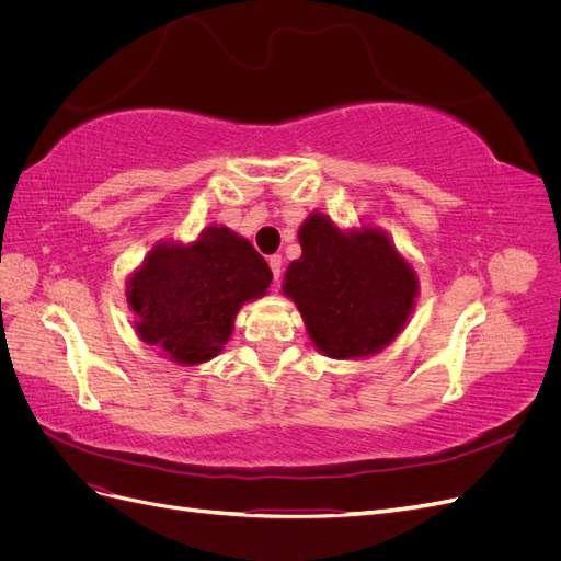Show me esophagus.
<instances>
[{"instance_id":"esophagus-1","label":"esophagus","mask_w":561,"mask_h":561,"mask_svg":"<svg viewBox=\"0 0 561 561\" xmlns=\"http://www.w3.org/2000/svg\"><path fill=\"white\" fill-rule=\"evenodd\" d=\"M268 266H271V271H274V280L278 285L280 283V274H283V257H280V254H271Z\"/></svg>"}]
</instances>
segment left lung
<instances>
[{"label":"left lung","mask_w":561,"mask_h":561,"mask_svg":"<svg viewBox=\"0 0 561 561\" xmlns=\"http://www.w3.org/2000/svg\"><path fill=\"white\" fill-rule=\"evenodd\" d=\"M301 257L283 276L313 346L334 360H360L398 339L416 307L419 276L375 227H336L313 210L299 227Z\"/></svg>","instance_id":"left-lung-1"}]
</instances>
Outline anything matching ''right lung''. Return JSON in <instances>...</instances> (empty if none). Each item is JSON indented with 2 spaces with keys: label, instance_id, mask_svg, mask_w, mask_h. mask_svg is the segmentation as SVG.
I'll return each mask as SVG.
<instances>
[{
  "label": "right lung",
  "instance_id": "obj_1",
  "mask_svg": "<svg viewBox=\"0 0 561 561\" xmlns=\"http://www.w3.org/2000/svg\"><path fill=\"white\" fill-rule=\"evenodd\" d=\"M271 268L243 236L210 225L194 241H159L126 280L135 334L182 367L213 360L245 301L266 295Z\"/></svg>",
  "mask_w": 561,
  "mask_h": 561
}]
</instances>
